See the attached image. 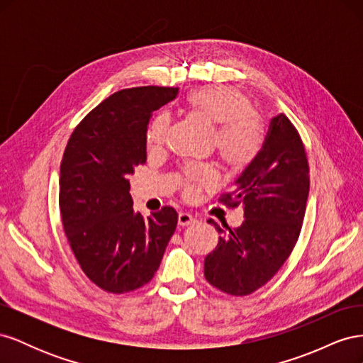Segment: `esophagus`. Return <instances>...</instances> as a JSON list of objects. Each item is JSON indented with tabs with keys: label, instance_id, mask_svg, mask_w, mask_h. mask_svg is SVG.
<instances>
[{
	"label": "esophagus",
	"instance_id": "1",
	"mask_svg": "<svg viewBox=\"0 0 363 363\" xmlns=\"http://www.w3.org/2000/svg\"><path fill=\"white\" fill-rule=\"evenodd\" d=\"M195 221H196L195 216H194V215H191V213H188V212H182V213H179V225H182V227L191 225V224H194Z\"/></svg>",
	"mask_w": 363,
	"mask_h": 363
}]
</instances>
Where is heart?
Here are the masks:
<instances>
[{"label": "heart", "instance_id": "obj_1", "mask_svg": "<svg viewBox=\"0 0 363 363\" xmlns=\"http://www.w3.org/2000/svg\"><path fill=\"white\" fill-rule=\"evenodd\" d=\"M186 103L191 111L216 125L213 145L227 167L242 169L255 162L263 147V130L257 116L252 113L248 98L227 86H208L192 91ZM169 115L160 112L145 131L150 151H157L167 144ZM218 184V174L206 164H189L184 169L186 195L194 196L203 188Z\"/></svg>", "mask_w": 363, "mask_h": 363}]
</instances>
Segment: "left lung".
<instances>
[{
  "instance_id": "obj_1",
  "label": "left lung",
  "mask_w": 363,
  "mask_h": 363,
  "mask_svg": "<svg viewBox=\"0 0 363 363\" xmlns=\"http://www.w3.org/2000/svg\"><path fill=\"white\" fill-rule=\"evenodd\" d=\"M309 195V164L298 131L283 113L272 118L255 162L239 175L221 201L242 204L238 228L215 225L216 248L204 259L206 280L230 295L255 292L271 280L300 236Z\"/></svg>"
}]
</instances>
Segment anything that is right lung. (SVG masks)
<instances>
[{"mask_svg":"<svg viewBox=\"0 0 363 363\" xmlns=\"http://www.w3.org/2000/svg\"><path fill=\"white\" fill-rule=\"evenodd\" d=\"M179 87L115 92L75 127L60 164L63 230L83 272L98 288L124 294L147 284L177 227L172 207L144 218L133 211L128 175L147 162L151 113Z\"/></svg>","mask_w":363,"mask_h":363,"instance_id":"obj_1","label":"right lung"}]
</instances>
